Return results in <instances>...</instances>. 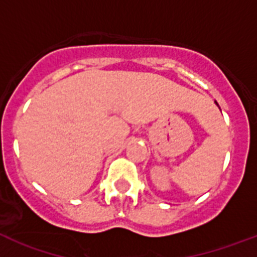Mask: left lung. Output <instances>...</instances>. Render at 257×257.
Wrapping results in <instances>:
<instances>
[{"instance_id": "left-lung-1", "label": "left lung", "mask_w": 257, "mask_h": 257, "mask_svg": "<svg viewBox=\"0 0 257 257\" xmlns=\"http://www.w3.org/2000/svg\"><path fill=\"white\" fill-rule=\"evenodd\" d=\"M215 104H216V105H217V106H219V104H217V101H215ZM219 108H220V106H219Z\"/></svg>"}]
</instances>
